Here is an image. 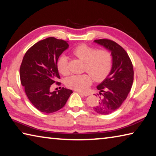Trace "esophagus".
Instances as JSON below:
<instances>
[{"label":"esophagus","instance_id":"esophagus-1","mask_svg":"<svg viewBox=\"0 0 156 156\" xmlns=\"http://www.w3.org/2000/svg\"><path fill=\"white\" fill-rule=\"evenodd\" d=\"M78 92L79 94H80L82 95H84V96H87L89 95V93H87V92H83V91H78Z\"/></svg>","mask_w":156,"mask_h":156}]
</instances>
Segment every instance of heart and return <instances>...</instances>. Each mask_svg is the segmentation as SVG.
Returning a JSON list of instances; mask_svg holds the SVG:
<instances>
[{
    "label": "heart",
    "instance_id": "obj_1",
    "mask_svg": "<svg viewBox=\"0 0 156 156\" xmlns=\"http://www.w3.org/2000/svg\"><path fill=\"white\" fill-rule=\"evenodd\" d=\"M72 53L84 62V71L87 73L69 77L66 80V84L69 88L84 91L91 84L92 78L95 81L102 82L112 71L113 56L107 49H97L87 44H80L73 49ZM57 69L62 75H68V58L65 55H62L58 59Z\"/></svg>",
    "mask_w": 156,
    "mask_h": 156
}]
</instances>
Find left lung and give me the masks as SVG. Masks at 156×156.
Returning <instances> with one entry per match:
<instances>
[{
	"label": "left lung",
	"mask_w": 156,
	"mask_h": 156,
	"mask_svg": "<svg viewBox=\"0 0 156 156\" xmlns=\"http://www.w3.org/2000/svg\"><path fill=\"white\" fill-rule=\"evenodd\" d=\"M94 42L110 50L113 56L112 71L97 86L102 98L94 107L99 114L108 115L121 106L131 90L134 74L133 64L126 51L115 42L109 39H98Z\"/></svg>",
	"instance_id": "left-lung-1"
}]
</instances>
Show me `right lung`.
Returning <instances> with one entry per match:
<instances>
[{
    "instance_id": "1",
    "label": "right lung",
    "mask_w": 156,
    "mask_h": 156,
    "mask_svg": "<svg viewBox=\"0 0 156 156\" xmlns=\"http://www.w3.org/2000/svg\"><path fill=\"white\" fill-rule=\"evenodd\" d=\"M69 47L67 42L49 37L34 44L25 53L20 67L21 84L28 99L40 112L51 113L65 106L73 91L62 87L50 91L60 79L57 60Z\"/></svg>"
}]
</instances>
